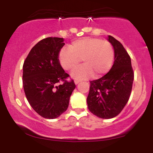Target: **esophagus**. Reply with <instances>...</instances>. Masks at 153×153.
Returning a JSON list of instances; mask_svg holds the SVG:
<instances>
[{
	"label": "esophagus",
	"instance_id": "34e87169",
	"mask_svg": "<svg viewBox=\"0 0 153 153\" xmlns=\"http://www.w3.org/2000/svg\"><path fill=\"white\" fill-rule=\"evenodd\" d=\"M80 82V80H75V81H74L75 85H78V84Z\"/></svg>",
	"mask_w": 153,
	"mask_h": 153
}]
</instances>
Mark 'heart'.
I'll use <instances>...</instances> for the list:
<instances>
[{"mask_svg":"<svg viewBox=\"0 0 153 153\" xmlns=\"http://www.w3.org/2000/svg\"><path fill=\"white\" fill-rule=\"evenodd\" d=\"M114 49L110 42L101 39L85 37L75 40L69 47L59 52L58 60L65 71H72L81 61L84 65L71 73L75 79H86L93 76L99 78L108 73L114 61Z\"/></svg>","mask_w":153,"mask_h":153,"instance_id":"b5f03b06","label":"heart"}]
</instances>
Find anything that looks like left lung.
Here are the masks:
<instances>
[{
	"label": "left lung",
	"mask_w": 153,
	"mask_h": 153,
	"mask_svg": "<svg viewBox=\"0 0 153 153\" xmlns=\"http://www.w3.org/2000/svg\"><path fill=\"white\" fill-rule=\"evenodd\" d=\"M114 50V62L106 75L90 82L87 104L91 113L101 119L117 117L127 104L132 88L134 73L131 58L118 40L108 35Z\"/></svg>",
	"instance_id": "left-lung-1"
}]
</instances>
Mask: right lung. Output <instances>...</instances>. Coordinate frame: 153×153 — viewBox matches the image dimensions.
I'll return each instance as SVG.
<instances>
[{"instance_id":"add662e5","label":"right lung","mask_w":153,"mask_h":153,"mask_svg":"<svg viewBox=\"0 0 153 153\" xmlns=\"http://www.w3.org/2000/svg\"><path fill=\"white\" fill-rule=\"evenodd\" d=\"M63 42L64 39L59 37L41 40L33 47L23 65L26 99L33 109L45 119H56L64 113L75 88L73 80H66L69 75L58 60Z\"/></svg>"}]
</instances>
